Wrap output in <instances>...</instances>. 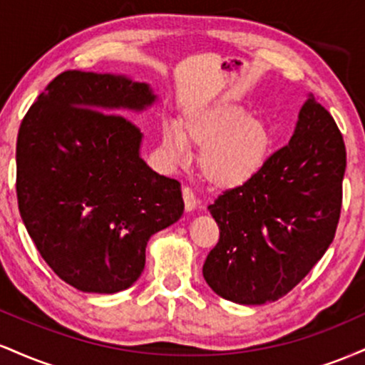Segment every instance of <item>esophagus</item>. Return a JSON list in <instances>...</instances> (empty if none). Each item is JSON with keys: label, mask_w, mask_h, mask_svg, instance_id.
<instances>
[{"label": "esophagus", "mask_w": 365, "mask_h": 365, "mask_svg": "<svg viewBox=\"0 0 365 365\" xmlns=\"http://www.w3.org/2000/svg\"><path fill=\"white\" fill-rule=\"evenodd\" d=\"M182 195H183V202H185L187 211H194V209L199 206V200L195 199L194 190H192V188L188 185L182 187Z\"/></svg>", "instance_id": "obj_1"}]
</instances>
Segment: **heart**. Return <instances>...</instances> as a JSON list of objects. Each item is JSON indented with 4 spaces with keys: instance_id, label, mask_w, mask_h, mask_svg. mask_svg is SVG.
<instances>
[{
    "instance_id": "1",
    "label": "heart",
    "mask_w": 365,
    "mask_h": 365,
    "mask_svg": "<svg viewBox=\"0 0 365 365\" xmlns=\"http://www.w3.org/2000/svg\"><path fill=\"white\" fill-rule=\"evenodd\" d=\"M271 130L233 103H216L192 113L185 128L166 123L163 145L173 161H183L188 148L202 149L200 170L216 187L233 188L249 182L269 154Z\"/></svg>"
}]
</instances>
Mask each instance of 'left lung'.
Listing matches in <instances>:
<instances>
[{
  "label": "left lung",
  "mask_w": 365,
  "mask_h": 365,
  "mask_svg": "<svg viewBox=\"0 0 365 365\" xmlns=\"http://www.w3.org/2000/svg\"><path fill=\"white\" fill-rule=\"evenodd\" d=\"M346 150L336 121L309 98L290 142L209 212L220 240L202 274L217 295L244 305L276 300L324 255L341 212Z\"/></svg>",
  "instance_id": "left-lung-1"
}]
</instances>
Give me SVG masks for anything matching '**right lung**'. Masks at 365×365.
Instances as JSON below:
<instances>
[{
    "instance_id": "1",
    "label": "right lung",
    "mask_w": 365,
    "mask_h": 365,
    "mask_svg": "<svg viewBox=\"0 0 365 365\" xmlns=\"http://www.w3.org/2000/svg\"><path fill=\"white\" fill-rule=\"evenodd\" d=\"M154 99L148 83L66 70L20 123V216L46 264L81 292L132 287L149 238L183 215L180 183L139 156L140 128L106 113L140 111Z\"/></svg>"
}]
</instances>
